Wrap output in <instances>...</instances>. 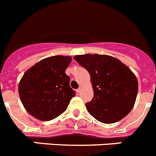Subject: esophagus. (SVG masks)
<instances>
[{
  "label": "esophagus",
  "instance_id": "obj_1",
  "mask_svg": "<svg viewBox=\"0 0 156 156\" xmlns=\"http://www.w3.org/2000/svg\"><path fill=\"white\" fill-rule=\"evenodd\" d=\"M81 90H82V87H80L76 90V93H77V94H79V93H80Z\"/></svg>",
  "mask_w": 156,
  "mask_h": 156
}]
</instances>
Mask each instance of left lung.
Instances as JSON below:
<instances>
[{"label": "left lung", "mask_w": 156, "mask_h": 156, "mask_svg": "<svg viewBox=\"0 0 156 156\" xmlns=\"http://www.w3.org/2000/svg\"><path fill=\"white\" fill-rule=\"evenodd\" d=\"M73 58L90 75L94 98L86 104L88 112L104 124H113L127 116L138 94V80L133 72L111 55L85 54Z\"/></svg>", "instance_id": "left-lung-1"}]
</instances>
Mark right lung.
Returning <instances> with one entry per match:
<instances>
[{"instance_id": "obj_1", "label": "right lung", "mask_w": 156, "mask_h": 156, "mask_svg": "<svg viewBox=\"0 0 156 156\" xmlns=\"http://www.w3.org/2000/svg\"><path fill=\"white\" fill-rule=\"evenodd\" d=\"M70 56L54 55L39 61L21 77L18 93L23 106L36 119L47 121L66 110L75 92L66 69Z\"/></svg>"}]
</instances>
